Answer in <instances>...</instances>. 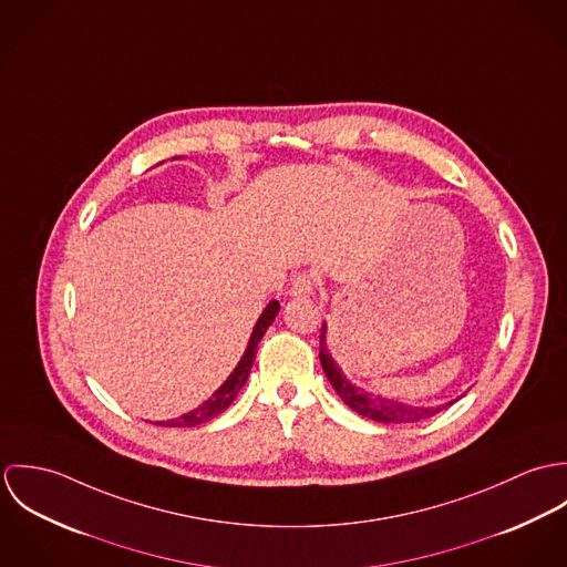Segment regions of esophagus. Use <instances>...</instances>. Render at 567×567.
I'll return each mask as SVG.
<instances>
[{"mask_svg": "<svg viewBox=\"0 0 567 567\" xmlns=\"http://www.w3.org/2000/svg\"><path fill=\"white\" fill-rule=\"evenodd\" d=\"M315 279L310 275H297L292 279V286H290V295L292 297H310L315 295Z\"/></svg>", "mask_w": 567, "mask_h": 567, "instance_id": "esophagus-1", "label": "esophagus"}]
</instances>
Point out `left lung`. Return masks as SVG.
<instances>
[{"label": "left lung", "instance_id": "left-lung-1", "mask_svg": "<svg viewBox=\"0 0 567 567\" xmlns=\"http://www.w3.org/2000/svg\"><path fill=\"white\" fill-rule=\"evenodd\" d=\"M321 364H323L324 375L329 380V384L333 386V391L340 395V400L349 405L351 410H355L358 414L380 421V423H414V421H423L430 419L434 414H439L443 408L454 404L443 405H412L398 402V400H389L382 395H375L371 391H364L360 386H355L344 373L342 369L336 364V360L331 358L329 349H327V324L321 327Z\"/></svg>", "mask_w": 567, "mask_h": 567}]
</instances>
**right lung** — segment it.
<instances>
[{"label": "right lung", "instance_id": "add662e5", "mask_svg": "<svg viewBox=\"0 0 567 567\" xmlns=\"http://www.w3.org/2000/svg\"><path fill=\"white\" fill-rule=\"evenodd\" d=\"M277 315H279V301H270V303L264 308V312H261V317L257 319L255 327H252V333H250V338H248V344H246V349H244L240 362L236 364V369L231 371V375L223 382V386H220L218 391H214V395H212L207 402H203L198 408H194V410H189V412H185V414H181V416H176V419L157 421L155 425H165V427H194V425H200V423H205V421L218 416L220 412H225V410L231 405V402L238 398V393L243 391V386L246 384V380H248V373H250V367H252V362H255V355H257V344H259V340L264 338L266 329L272 324Z\"/></svg>", "mask_w": 567, "mask_h": 567}]
</instances>
